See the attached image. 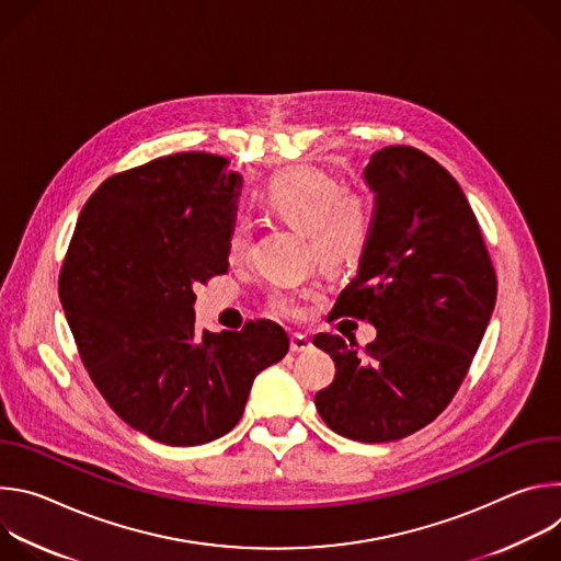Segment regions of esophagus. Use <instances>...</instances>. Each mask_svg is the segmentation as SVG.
<instances>
[{
	"instance_id": "esophagus-1",
	"label": "esophagus",
	"mask_w": 561,
	"mask_h": 561,
	"mask_svg": "<svg viewBox=\"0 0 561 561\" xmlns=\"http://www.w3.org/2000/svg\"><path fill=\"white\" fill-rule=\"evenodd\" d=\"M310 348H312V344H310V340H308L306 335L295 333V335L290 337V351H293V353H306V351H310Z\"/></svg>"
}]
</instances>
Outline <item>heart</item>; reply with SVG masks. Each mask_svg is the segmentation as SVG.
<instances>
[{"mask_svg":"<svg viewBox=\"0 0 561 561\" xmlns=\"http://www.w3.org/2000/svg\"><path fill=\"white\" fill-rule=\"evenodd\" d=\"M262 208L306 232L308 249L317 264L329 271H351L364 257L373 237V206L362 191L344 188L333 175L293 167L273 175L260 191ZM249 249V226L234 221L226 234L228 260H239ZM312 288H277L268 297V310L277 317L297 319L304 312V299Z\"/></svg>","mask_w":561,"mask_h":561,"instance_id":"b5f03b06","label":"heart"}]
</instances>
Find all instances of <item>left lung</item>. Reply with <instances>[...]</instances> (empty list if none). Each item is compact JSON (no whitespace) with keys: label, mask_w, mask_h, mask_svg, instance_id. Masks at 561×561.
Wrapping results in <instances>:
<instances>
[{"label":"left lung","mask_w":561,"mask_h":561,"mask_svg":"<svg viewBox=\"0 0 561 561\" xmlns=\"http://www.w3.org/2000/svg\"><path fill=\"white\" fill-rule=\"evenodd\" d=\"M375 193L370 244L335 317L366 319L375 342L319 333L335 362L314 394L317 413L342 437L381 444L431 424L463 381L497 299V277L477 217L433 157L386 146L364 171Z\"/></svg>","instance_id":"obj_1"}]
</instances>
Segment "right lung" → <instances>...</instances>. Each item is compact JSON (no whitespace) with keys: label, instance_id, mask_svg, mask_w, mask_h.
<instances>
[{"label":"right lung","instance_id":"right-lung-1","mask_svg":"<svg viewBox=\"0 0 561 561\" xmlns=\"http://www.w3.org/2000/svg\"><path fill=\"white\" fill-rule=\"evenodd\" d=\"M228 159L175 152L108 178L77 219L59 299L93 383L135 431L208 444L242 420L253 379L288 353L268 319L197 331L195 286L228 271L242 178Z\"/></svg>","mask_w":561,"mask_h":561}]
</instances>
